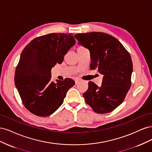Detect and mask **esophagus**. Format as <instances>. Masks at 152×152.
Instances as JSON below:
<instances>
[{
  "instance_id": "34e87169",
  "label": "esophagus",
  "mask_w": 152,
  "mask_h": 152,
  "mask_svg": "<svg viewBox=\"0 0 152 152\" xmlns=\"http://www.w3.org/2000/svg\"><path fill=\"white\" fill-rule=\"evenodd\" d=\"M82 80H80V79H76L75 80V84H79V82H80Z\"/></svg>"
}]
</instances>
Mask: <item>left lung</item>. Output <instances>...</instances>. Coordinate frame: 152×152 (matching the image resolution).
I'll return each mask as SVG.
<instances>
[{
	"mask_svg": "<svg viewBox=\"0 0 152 152\" xmlns=\"http://www.w3.org/2000/svg\"><path fill=\"white\" fill-rule=\"evenodd\" d=\"M91 53V70L103 75L100 87L89 82L83 94L87 104L98 113L113 111L122 103L131 86L132 62L129 53L114 37L103 32L74 35Z\"/></svg>",
	"mask_w": 152,
	"mask_h": 152,
	"instance_id": "left-lung-1",
	"label": "left lung"
}]
</instances>
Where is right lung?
I'll return each instance as SVG.
<instances>
[{"mask_svg":"<svg viewBox=\"0 0 152 152\" xmlns=\"http://www.w3.org/2000/svg\"><path fill=\"white\" fill-rule=\"evenodd\" d=\"M72 34H49L32 40L21 54L15 82L22 102L34 115L46 117L63 103L68 89L75 84L71 79L51 80V69L61 64L75 45Z\"/></svg>","mask_w":152,"mask_h":152,"instance_id":"add662e5","label":"right lung"}]
</instances>
